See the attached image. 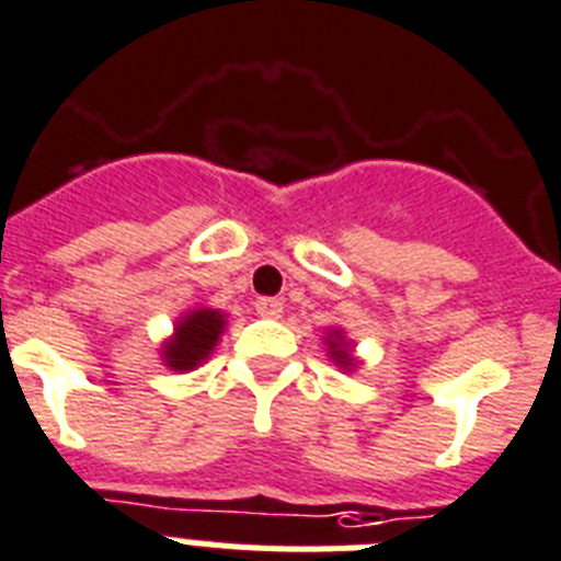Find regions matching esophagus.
I'll use <instances>...</instances> for the list:
<instances>
[{"mask_svg":"<svg viewBox=\"0 0 561 561\" xmlns=\"http://www.w3.org/2000/svg\"><path fill=\"white\" fill-rule=\"evenodd\" d=\"M254 307L262 318H279L282 316V301L274 299V296H260V299L254 301Z\"/></svg>","mask_w":561,"mask_h":561,"instance_id":"34e87169","label":"esophagus"}]
</instances>
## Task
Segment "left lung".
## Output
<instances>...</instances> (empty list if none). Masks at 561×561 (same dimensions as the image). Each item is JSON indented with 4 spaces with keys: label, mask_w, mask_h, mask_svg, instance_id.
<instances>
[{
    "label": "left lung",
    "mask_w": 561,
    "mask_h": 561,
    "mask_svg": "<svg viewBox=\"0 0 561 561\" xmlns=\"http://www.w3.org/2000/svg\"><path fill=\"white\" fill-rule=\"evenodd\" d=\"M330 350H332V357H335V360L341 363L343 368H350V366H352V357H350V352H346V343H343L341 337H335V341H330Z\"/></svg>",
    "instance_id": "8db88e82"
}]
</instances>
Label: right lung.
Wrapping results in <instances>:
<instances>
[{"label": "right lung", "instance_id": "right-lung-1", "mask_svg": "<svg viewBox=\"0 0 561 561\" xmlns=\"http://www.w3.org/2000/svg\"><path fill=\"white\" fill-rule=\"evenodd\" d=\"M220 330H224V316L215 310H198L184 316V321L175 330V337L164 346L168 366L179 368V371L198 366L209 355L211 346L218 343Z\"/></svg>", "mask_w": 561, "mask_h": 561}]
</instances>
